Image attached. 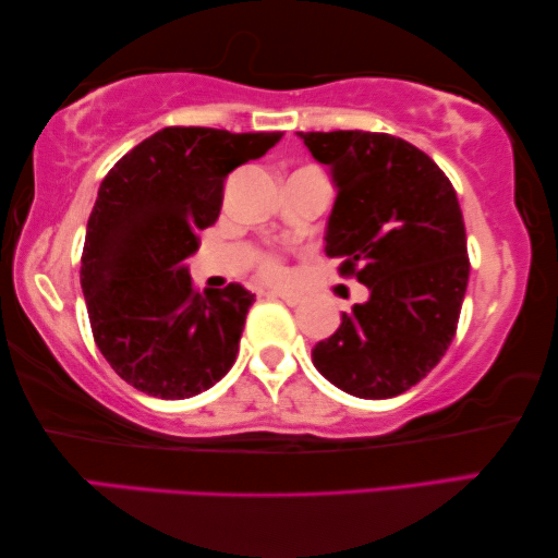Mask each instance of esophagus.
Listing matches in <instances>:
<instances>
[{
	"instance_id": "esophagus-1",
	"label": "esophagus",
	"mask_w": 558,
	"mask_h": 558,
	"mask_svg": "<svg viewBox=\"0 0 558 558\" xmlns=\"http://www.w3.org/2000/svg\"><path fill=\"white\" fill-rule=\"evenodd\" d=\"M269 294L281 299V301H284V304H289V306H296V304H301V299H304V296L299 294V291H289V289H271Z\"/></svg>"
}]
</instances>
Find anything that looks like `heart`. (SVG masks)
Wrapping results in <instances>:
<instances>
[{
    "label": "heart",
    "mask_w": 558,
    "mask_h": 558,
    "mask_svg": "<svg viewBox=\"0 0 558 558\" xmlns=\"http://www.w3.org/2000/svg\"><path fill=\"white\" fill-rule=\"evenodd\" d=\"M262 269H264V274H269V277H279V274H281V264H279L277 259H264Z\"/></svg>",
    "instance_id": "obj_1"
}]
</instances>
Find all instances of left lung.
<instances>
[{
	"label": "left lung",
	"mask_w": 558,
	"mask_h": 558,
	"mask_svg": "<svg viewBox=\"0 0 558 558\" xmlns=\"http://www.w3.org/2000/svg\"><path fill=\"white\" fill-rule=\"evenodd\" d=\"M296 135L336 190L324 250L368 287L312 361L349 396L396 398L440 363L458 328L470 279L458 193L433 158L396 135Z\"/></svg>",
	"instance_id": "obj_1"
}]
</instances>
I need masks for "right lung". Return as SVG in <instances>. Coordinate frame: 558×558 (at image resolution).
<instances>
[{
    "label": "right lung",
    "instance_id": "add662e5",
    "mask_svg": "<svg viewBox=\"0 0 558 558\" xmlns=\"http://www.w3.org/2000/svg\"><path fill=\"white\" fill-rule=\"evenodd\" d=\"M281 133L162 128L108 172L88 217L81 289L104 359L133 388L182 400L227 376L254 294L193 289L185 259L215 225L225 180Z\"/></svg>",
    "mask_w": 558,
    "mask_h": 558
}]
</instances>
